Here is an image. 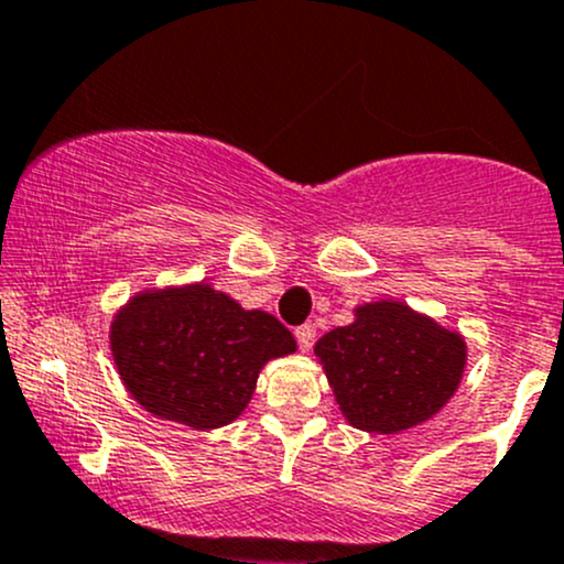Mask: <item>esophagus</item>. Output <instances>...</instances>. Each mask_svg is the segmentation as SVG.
Segmentation results:
<instances>
[{
	"mask_svg": "<svg viewBox=\"0 0 564 564\" xmlns=\"http://www.w3.org/2000/svg\"><path fill=\"white\" fill-rule=\"evenodd\" d=\"M315 336H317V328L312 323H304L295 328V341H299V347L304 352L312 350V345H315Z\"/></svg>",
	"mask_w": 564,
	"mask_h": 564,
	"instance_id": "34e87169",
	"label": "esophagus"
}]
</instances>
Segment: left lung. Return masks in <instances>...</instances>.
Returning a JSON list of instances; mask_svg holds the SVG:
<instances>
[{
	"mask_svg": "<svg viewBox=\"0 0 564 564\" xmlns=\"http://www.w3.org/2000/svg\"><path fill=\"white\" fill-rule=\"evenodd\" d=\"M339 410L356 429L404 432L429 421L458 388L467 345L399 301L358 306L356 323L315 345Z\"/></svg>",
	"mask_w": 564,
	"mask_h": 564,
	"instance_id": "left-lung-1",
	"label": "left lung"
}]
</instances>
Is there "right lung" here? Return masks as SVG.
<instances>
[{"label":"right lung","mask_w":564,"mask_h":564,"mask_svg":"<svg viewBox=\"0 0 564 564\" xmlns=\"http://www.w3.org/2000/svg\"><path fill=\"white\" fill-rule=\"evenodd\" d=\"M110 350L138 404L217 429L241 415L263 364L293 352L295 339L269 312L189 284L135 295L110 325Z\"/></svg>","instance_id":"right-lung-1"}]
</instances>
